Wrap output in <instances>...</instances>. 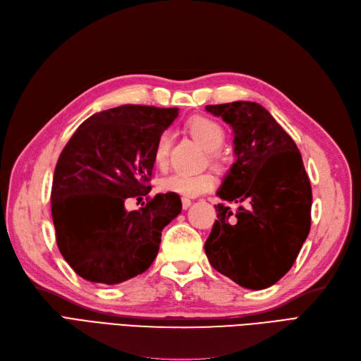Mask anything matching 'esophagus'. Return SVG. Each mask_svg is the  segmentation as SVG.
Listing matches in <instances>:
<instances>
[{
	"mask_svg": "<svg viewBox=\"0 0 361 361\" xmlns=\"http://www.w3.org/2000/svg\"><path fill=\"white\" fill-rule=\"evenodd\" d=\"M181 205H183V210H188V208L192 205V200L190 197H181Z\"/></svg>",
	"mask_w": 361,
	"mask_h": 361,
	"instance_id": "1",
	"label": "esophagus"
}]
</instances>
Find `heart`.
<instances>
[{
    "label": "heart",
    "instance_id": "obj_1",
    "mask_svg": "<svg viewBox=\"0 0 361 361\" xmlns=\"http://www.w3.org/2000/svg\"><path fill=\"white\" fill-rule=\"evenodd\" d=\"M188 130L204 148L208 149V157L213 165L219 166L222 159L217 148L225 141V130L217 121L207 117H195L188 121ZM171 145V135L161 133L154 148V161L159 168H165ZM216 185V177L212 172L200 173H172L159 183L161 192L177 193L181 196H197L210 192Z\"/></svg>",
    "mask_w": 361,
    "mask_h": 361
}]
</instances>
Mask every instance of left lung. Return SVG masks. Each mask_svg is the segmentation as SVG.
Wrapping results in <instances>:
<instances>
[{"label": "left lung", "mask_w": 361, "mask_h": 361, "mask_svg": "<svg viewBox=\"0 0 361 361\" xmlns=\"http://www.w3.org/2000/svg\"><path fill=\"white\" fill-rule=\"evenodd\" d=\"M234 130L237 160L217 196L247 204L232 213L217 204L205 241L213 269L249 289H264L295 262L310 231L312 188L295 142L255 102L207 104Z\"/></svg>", "instance_id": "8db88e82"}]
</instances>
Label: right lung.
Returning <instances> with one entry per match:
<instances>
[{
	"mask_svg": "<svg viewBox=\"0 0 361 361\" xmlns=\"http://www.w3.org/2000/svg\"><path fill=\"white\" fill-rule=\"evenodd\" d=\"M178 108L123 104L91 115L56 161L51 212L56 246L85 281L115 285L144 273L164 229L181 213L177 193L148 196L159 136ZM147 196L127 212L129 197Z\"/></svg>",
	"mask_w": 361,
	"mask_h": 361,
	"instance_id": "1",
	"label": "right lung"
}]
</instances>
